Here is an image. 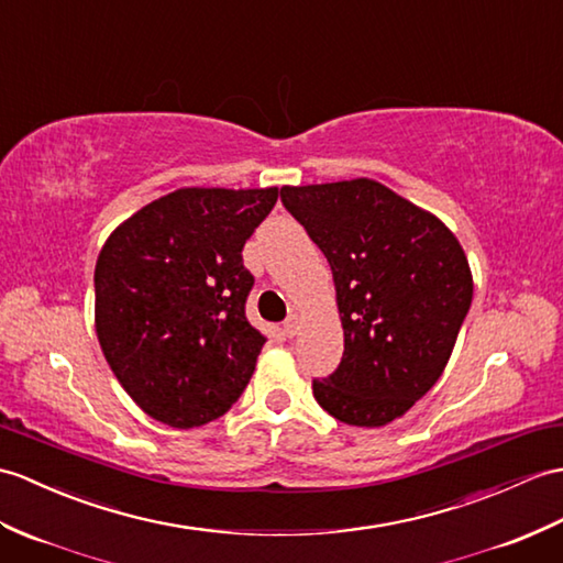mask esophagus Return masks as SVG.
I'll list each match as a JSON object with an SVG mask.
<instances>
[{"label": "esophagus", "mask_w": 563, "mask_h": 563, "mask_svg": "<svg viewBox=\"0 0 563 563\" xmlns=\"http://www.w3.org/2000/svg\"><path fill=\"white\" fill-rule=\"evenodd\" d=\"M297 331H299V319L292 313V317H287V321L283 323V333H285L287 338H295Z\"/></svg>", "instance_id": "obj_1"}]
</instances>
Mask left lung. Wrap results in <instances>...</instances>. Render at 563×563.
I'll return each instance as SVG.
<instances>
[{"label":"left lung","mask_w":563,"mask_h":563,"mask_svg":"<svg viewBox=\"0 0 563 563\" xmlns=\"http://www.w3.org/2000/svg\"><path fill=\"white\" fill-rule=\"evenodd\" d=\"M280 201L329 258L345 350L313 378L352 427L398 420L439 382L473 302V273L443 222L374 179L283 187Z\"/></svg>","instance_id":"1"}]
</instances>
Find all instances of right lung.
Instances as JSON below:
<instances>
[{"label": "right lung", "instance_id": "right-lung-1", "mask_svg": "<svg viewBox=\"0 0 563 563\" xmlns=\"http://www.w3.org/2000/svg\"><path fill=\"white\" fill-rule=\"evenodd\" d=\"M278 201L268 189H177L124 220L96 264V333L139 408L175 429L218 420L266 338L246 321L242 250Z\"/></svg>", "mask_w": 563, "mask_h": 563}]
</instances>
